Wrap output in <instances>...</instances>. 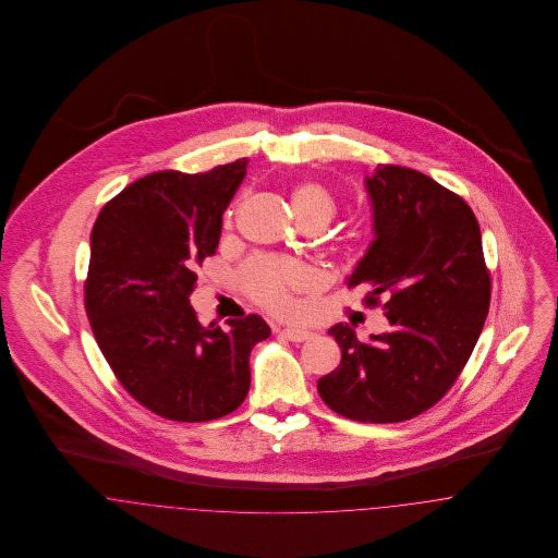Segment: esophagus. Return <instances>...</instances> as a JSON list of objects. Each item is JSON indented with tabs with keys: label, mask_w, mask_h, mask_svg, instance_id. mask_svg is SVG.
I'll use <instances>...</instances> for the list:
<instances>
[{
	"label": "esophagus",
	"mask_w": 558,
	"mask_h": 558,
	"mask_svg": "<svg viewBox=\"0 0 558 558\" xmlns=\"http://www.w3.org/2000/svg\"><path fill=\"white\" fill-rule=\"evenodd\" d=\"M282 335L292 343H303V341H310L314 337L312 330H307V328H292V326L291 328H284Z\"/></svg>",
	"instance_id": "esophagus-1"
}]
</instances>
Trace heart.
Instances as JSON below:
<instances>
[{
	"label": "heart",
	"mask_w": 558,
	"mask_h": 558,
	"mask_svg": "<svg viewBox=\"0 0 558 558\" xmlns=\"http://www.w3.org/2000/svg\"><path fill=\"white\" fill-rule=\"evenodd\" d=\"M291 207L299 221L322 219L330 221L335 215L332 196L314 182L292 187ZM303 280V269L292 262H267L257 259L246 267V282L251 292L269 307H284L289 301V289Z\"/></svg>",
	"instance_id": "b5f03b06"
}]
</instances>
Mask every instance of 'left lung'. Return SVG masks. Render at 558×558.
<instances>
[{
	"mask_svg": "<svg viewBox=\"0 0 558 558\" xmlns=\"http://www.w3.org/2000/svg\"><path fill=\"white\" fill-rule=\"evenodd\" d=\"M372 239L347 287H372L391 328L360 343L349 324L328 335L341 347L319 398L360 423L418 416L448 393L477 345L489 310V274L475 213L425 173L378 165L364 180Z\"/></svg>",
	"mask_w": 558,
	"mask_h": 558,
	"instance_id": "obj_1",
	"label": "left lung"
}]
</instances>
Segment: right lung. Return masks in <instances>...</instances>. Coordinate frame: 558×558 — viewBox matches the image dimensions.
Segmentation results:
<instances>
[{"mask_svg": "<svg viewBox=\"0 0 558 558\" xmlns=\"http://www.w3.org/2000/svg\"><path fill=\"white\" fill-rule=\"evenodd\" d=\"M246 165L150 173L105 205L92 230L85 310L94 337L128 393L169 421L234 412L251 387V349L271 335L255 314L203 326L187 299Z\"/></svg>", "mask_w": 558, "mask_h": 558, "instance_id": "obj_1", "label": "right lung"}]
</instances>
